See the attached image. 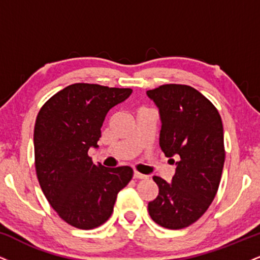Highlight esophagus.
Instances as JSON below:
<instances>
[{"mask_svg": "<svg viewBox=\"0 0 260 260\" xmlns=\"http://www.w3.org/2000/svg\"><path fill=\"white\" fill-rule=\"evenodd\" d=\"M133 177H134V178H139V180H147L148 176H147V175L140 174V172H138V171H134V172H133Z\"/></svg>", "mask_w": 260, "mask_h": 260, "instance_id": "esophagus-1", "label": "esophagus"}]
</instances>
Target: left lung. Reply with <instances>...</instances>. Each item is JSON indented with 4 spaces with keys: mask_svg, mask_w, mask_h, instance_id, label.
<instances>
[{
    "mask_svg": "<svg viewBox=\"0 0 260 260\" xmlns=\"http://www.w3.org/2000/svg\"><path fill=\"white\" fill-rule=\"evenodd\" d=\"M159 109V144L177 157L171 182L154 176L159 194L149 202L157 225L178 230L192 225L215 198L225 162L222 121L215 106L194 88L166 84L147 91Z\"/></svg>",
    "mask_w": 260,
    "mask_h": 260,
    "instance_id": "1",
    "label": "left lung"
}]
</instances>
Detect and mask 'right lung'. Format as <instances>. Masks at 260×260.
I'll use <instances>...</instances> for the list:
<instances>
[{
	"instance_id": "obj_1",
	"label": "right lung",
	"mask_w": 260,
	"mask_h": 260,
	"mask_svg": "<svg viewBox=\"0 0 260 260\" xmlns=\"http://www.w3.org/2000/svg\"><path fill=\"white\" fill-rule=\"evenodd\" d=\"M131 94L128 88L77 83L53 95L38 113L39 183L59 217L74 228L90 230L107 221L118 192L132 178L129 166L105 168L88 156L89 149L99 148L107 112Z\"/></svg>"
}]
</instances>
